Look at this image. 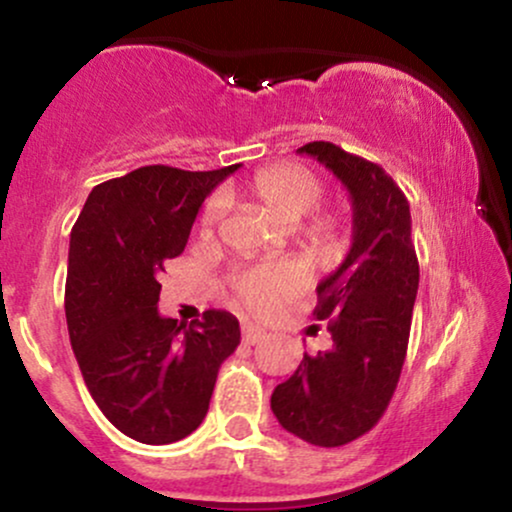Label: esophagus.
I'll return each mask as SVG.
<instances>
[{
    "label": "esophagus",
    "instance_id": "34e87169",
    "mask_svg": "<svg viewBox=\"0 0 512 512\" xmlns=\"http://www.w3.org/2000/svg\"><path fill=\"white\" fill-rule=\"evenodd\" d=\"M240 337H243L245 344H257L264 337V332L255 325H243V330H240Z\"/></svg>",
    "mask_w": 512,
    "mask_h": 512
}]
</instances>
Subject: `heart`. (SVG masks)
I'll return each instance as SVG.
<instances>
[{"mask_svg":"<svg viewBox=\"0 0 512 512\" xmlns=\"http://www.w3.org/2000/svg\"><path fill=\"white\" fill-rule=\"evenodd\" d=\"M250 195L267 207L279 221L296 223L301 248L317 262H332L342 255L349 238V211L342 204L317 207L325 195V182L303 163H274L262 168L248 182ZM226 216V199L221 192L211 195L202 207V231L214 233ZM305 286V272L291 260H276L243 269L231 279L233 298L252 310L267 313Z\"/></svg>","mask_w":512,"mask_h":512,"instance_id":"heart-1","label":"heart"}]
</instances>
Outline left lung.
Listing matches in <instances>:
<instances>
[{"mask_svg":"<svg viewBox=\"0 0 512 512\" xmlns=\"http://www.w3.org/2000/svg\"><path fill=\"white\" fill-rule=\"evenodd\" d=\"M344 182L354 207V243L317 286V320L332 346L305 354L276 385L272 411L286 431L320 448L361 438L385 414L407 358L419 260L404 192L378 163L332 142L301 146Z\"/></svg>","mask_w":512,"mask_h":512,"instance_id":"1","label":"left lung"}]
</instances>
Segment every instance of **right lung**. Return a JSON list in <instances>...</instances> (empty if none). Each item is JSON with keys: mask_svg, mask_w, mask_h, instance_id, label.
Here are the masks:
<instances>
[{"mask_svg": "<svg viewBox=\"0 0 512 512\" xmlns=\"http://www.w3.org/2000/svg\"><path fill=\"white\" fill-rule=\"evenodd\" d=\"M236 166H144L88 195L69 238L64 313L84 383L105 419L146 445L190 436L209 411L238 320L207 310L190 327L158 313L166 262L185 250L204 197Z\"/></svg>", "mask_w": 512, "mask_h": 512, "instance_id": "1", "label": "right lung"}]
</instances>
